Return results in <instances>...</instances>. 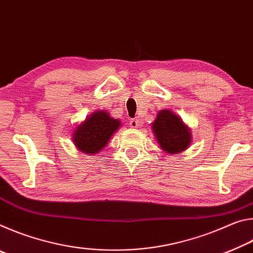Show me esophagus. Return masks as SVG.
<instances>
[{"label":"esophagus","instance_id":"1","mask_svg":"<svg viewBox=\"0 0 253 253\" xmlns=\"http://www.w3.org/2000/svg\"><path fill=\"white\" fill-rule=\"evenodd\" d=\"M129 126L132 128V129H137V128H139L140 126V122L138 119H131L129 122Z\"/></svg>","mask_w":253,"mask_h":253}]
</instances>
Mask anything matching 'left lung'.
Returning <instances> with one entry per match:
<instances>
[{
    "mask_svg": "<svg viewBox=\"0 0 253 253\" xmlns=\"http://www.w3.org/2000/svg\"><path fill=\"white\" fill-rule=\"evenodd\" d=\"M152 130L161 148L168 154L182 153L192 144L191 128L172 110L158 111Z\"/></svg>",
    "mask_w": 253,
    "mask_h": 253,
    "instance_id": "obj_1",
    "label": "left lung"
}]
</instances>
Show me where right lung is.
Wrapping results in <instances>:
<instances>
[{"instance_id":"obj_1","label":"right lung","mask_w":253,"mask_h":253,"mask_svg":"<svg viewBox=\"0 0 253 253\" xmlns=\"http://www.w3.org/2000/svg\"><path fill=\"white\" fill-rule=\"evenodd\" d=\"M121 126L122 122L111 117L108 111L97 110L77 125L71 134L72 142L81 153L92 155L107 146Z\"/></svg>"}]
</instances>
